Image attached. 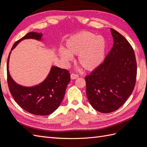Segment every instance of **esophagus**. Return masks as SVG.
<instances>
[{"instance_id": "34e87169", "label": "esophagus", "mask_w": 147, "mask_h": 147, "mask_svg": "<svg viewBox=\"0 0 147 147\" xmlns=\"http://www.w3.org/2000/svg\"><path fill=\"white\" fill-rule=\"evenodd\" d=\"M70 77L72 79H76L78 77V75H77V74H72L70 75Z\"/></svg>"}]
</instances>
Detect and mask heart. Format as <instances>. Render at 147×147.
I'll list each match as a JSON object with an SVG mask.
<instances>
[{
    "label": "heart",
    "instance_id": "b5f03b06",
    "mask_svg": "<svg viewBox=\"0 0 147 147\" xmlns=\"http://www.w3.org/2000/svg\"><path fill=\"white\" fill-rule=\"evenodd\" d=\"M106 53L104 38L90 32H82L69 38L65 50L61 48L59 56L65 65L77 55V63L87 71H92L103 63Z\"/></svg>",
    "mask_w": 147,
    "mask_h": 147
}]
</instances>
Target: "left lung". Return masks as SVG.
<instances>
[{"label":"left lung","mask_w":147,"mask_h":147,"mask_svg":"<svg viewBox=\"0 0 147 147\" xmlns=\"http://www.w3.org/2000/svg\"><path fill=\"white\" fill-rule=\"evenodd\" d=\"M113 45L104 61L86 76V95L90 104L99 112L118 110L134 90L137 63L130 43L111 28Z\"/></svg>","instance_id":"8db88e82"}]
</instances>
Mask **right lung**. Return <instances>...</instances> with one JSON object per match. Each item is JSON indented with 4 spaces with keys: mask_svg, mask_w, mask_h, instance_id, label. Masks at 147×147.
I'll return each instance as SVG.
<instances>
[{
    "mask_svg": "<svg viewBox=\"0 0 147 147\" xmlns=\"http://www.w3.org/2000/svg\"><path fill=\"white\" fill-rule=\"evenodd\" d=\"M42 35V33L29 32L15 43L11 51L24 39L41 41ZM10 54L11 51L7 61V82L10 91L17 104L28 112L35 115L44 116L54 112L63 100L67 86L70 81L69 71L53 65L42 83L29 87L21 86L13 80L10 75L8 64Z\"/></svg>",
    "mask_w": 147,
    "mask_h": 147,
    "instance_id": "1",
    "label": "right lung"
}]
</instances>
